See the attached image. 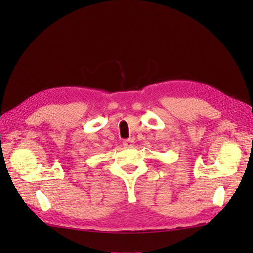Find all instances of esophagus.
Instances as JSON below:
<instances>
[{
    "instance_id": "34e87169",
    "label": "esophagus",
    "mask_w": 253,
    "mask_h": 253,
    "mask_svg": "<svg viewBox=\"0 0 253 253\" xmlns=\"http://www.w3.org/2000/svg\"><path fill=\"white\" fill-rule=\"evenodd\" d=\"M124 147H132L133 146V140L132 139H126V140L123 141Z\"/></svg>"
}]
</instances>
